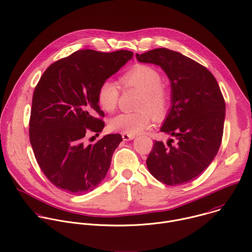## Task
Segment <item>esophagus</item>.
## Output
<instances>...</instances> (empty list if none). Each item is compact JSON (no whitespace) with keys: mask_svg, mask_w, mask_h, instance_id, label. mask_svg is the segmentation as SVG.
Returning <instances> with one entry per match:
<instances>
[{"mask_svg":"<svg viewBox=\"0 0 252 252\" xmlns=\"http://www.w3.org/2000/svg\"><path fill=\"white\" fill-rule=\"evenodd\" d=\"M122 136H123V139L126 140V141H128V140H131L133 139L135 136L132 135V134H127V133H122Z\"/></svg>","mask_w":252,"mask_h":252,"instance_id":"obj_1","label":"esophagus"}]
</instances>
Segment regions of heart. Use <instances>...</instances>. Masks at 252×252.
Instances as JSON below:
<instances>
[{"label": "heart", "mask_w": 252, "mask_h": 252, "mask_svg": "<svg viewBox=\"0 0 252 252\" xmlns=\"http://www.w3.org/2000/svg\"><path fill=\"white\" fill-rule=\"evenodd\" d=\"M163 78L160 71L147 64L137 63L125 72L120 83L125 89H137L141 91L136 103L138 111L123 113L113 118L109 127L113 131L136 134L149 128L153 124V116L162 118L170 104V93L163 85ZM121 97V87L111 79L101 83L97 98L101 108L112 113L116 110Z\"/></svg>", "instance_id": "obj_1"}]
</instances>
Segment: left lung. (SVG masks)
<instances>
[{
	"label": "left lung",
	"instance_id": "8db88e82",
	"mask_svg": "<svg viewBox=\"0 0 252 252\" xmlns=\"http://www.w3.org/2000/svg\"><path fill=\"white\" fill-rule=\"evenodd\" d=\"M139 62L159 65L171 81L172 108L161 131L174 137L154 141L146 159L160 182L186 184L208 168L221 143L225 103L215 76L197 61L167 48L136 54Z\"/></svg>",
	"mask_w": 252,
	"mask_h": 252
}]
</instances>
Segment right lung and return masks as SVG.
<instances>
[{"label":"right lung","mask_w":252,"mask_h":252,"mask_svg":"<svg viewBox=\"0 0 252 252\" xmlns=\"http://www.w3.org/2000/svg\"><path fill=\"white\" fill-rule=\"evenodd\" d=\"M133 53L77 50L52 63L35 86L30 118V140L45 177L69 194L94 190L106 177L121 134H108L94 144L105 126L97 93L101 83L119 71Z\"/></svg>","instance_id":"obj_1"}]
</instances>
